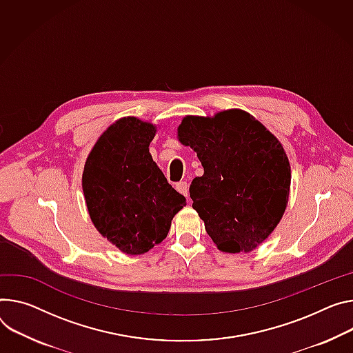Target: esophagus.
Listing matches in <instances>:
<instances>
[{"mask_svg": "<svg viewBox=\"0 0 353 353\" xmlns=\"http://www.w3.org/2000/svg\"><path fill=\"white\" fill-rule=\"evenodd\" d=\"M176 190L179 191L180 194H183V196L188 200V185H187V183H185V181H180V183H177V184H176Z\"/></svg>", "mask_w": 353, "mask_h": 353, "instance_id": "obj_1", "label": "esophagus"}]
</instances>
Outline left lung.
Segmentation results:
<instances>
[{"instance_id": "8db88e82", "label": "left lung", "mask_w": 353, "mask_h": 353, "mask_svg": "<svg viewBox=\"0 0 353 353\" xmlns=\"http://www.w3.org/2000/svg\"><path fill=\"white\" fill-rule=\"evenodd\" d=\"M177 138L204 168L191 181L190 197L207 234L222 252L253 250L287 207L292 172L281 143L242 110L184 117Z\"/></svg>"}]
</instances>
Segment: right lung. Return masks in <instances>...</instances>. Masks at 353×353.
<instances>
[{
  "label": "right lung",
  "mask_w": 353,
  "mask_h": 353,
  "mask_svg": "<svg viewBox=\"0 0 353 353\" xmlns=\"http://www.w3.org/2000/svg\"><path fill=\"white\" fill-rule=\"evenodd\" d=\"M154 134L149 122L121 118L99 138L84 165L83 191L94 227L128 254L162 242L185 205L149 153Z\"/></svg>",
  "instance_id": "right-lung-1"
}]
</instances>
